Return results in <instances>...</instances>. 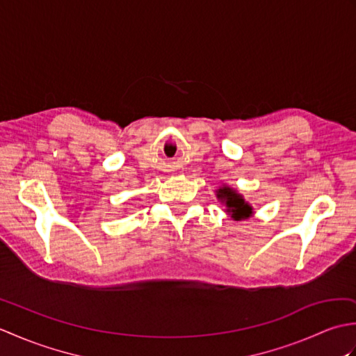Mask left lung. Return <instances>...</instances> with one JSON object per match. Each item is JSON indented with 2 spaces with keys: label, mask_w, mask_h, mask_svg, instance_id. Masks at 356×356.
Here are the masks:
<instances>
[{
  "label": "left lung",
  "mask_w": 356,
  "mask_h": 356,
  "mask_svg": "<svg viewBox=\"0 0 356 356\" xmlns=\"http://www.w3.org/2000/svg\"><path fill=\"white\" fill-rule=\"evenodd\" d=\"M217 200L225 207V213L228 214L232 220H248L254 216V208L249 202L245 200L243 194H240L236 188L229 185H222L216 190Z\"/></svg>",
  "instance_id": "left-lung-1"
}]
</instances>
